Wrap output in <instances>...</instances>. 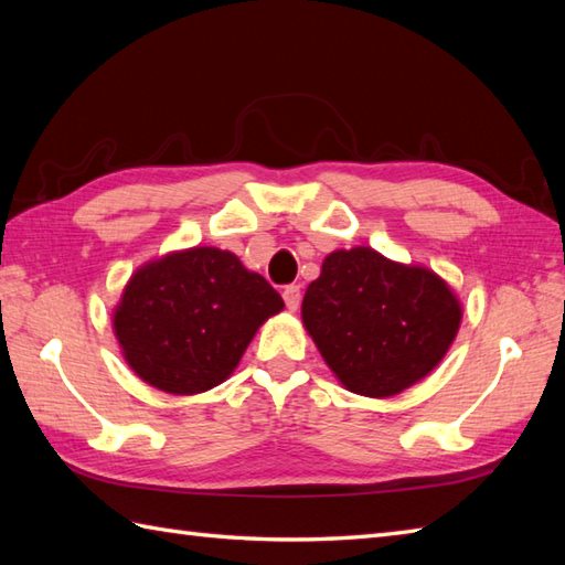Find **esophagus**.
<instances>
[{
  "mask_svg": "<svg viewBox=\"0 0 565 565\" xmlns=\"http://www.w3.org/2000/svg\"><path fill=\"white\" fill-rule=\"evenodd\" d=\"M281 296H284V303L289 310H296L298 306H301V286H296V284L286 286Z\"/></svg>",
  "mask_w": 565,
  "mask_h": 565,
  "instance_id": "esophagus-1",
  "label": "esophagus"
}]
</instances>
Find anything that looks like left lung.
<instances>
[{
	"label": "left lung",
	"instance_id": "8db88e82",
	"mask_svg": "<svg viewBox=\"0 0 565 565\" xmlns=\"http://www.w3.org/2000/svg\"><path fill=\"white\" fill-rule=\"evenodd\" d=\"M301 318L347 391L391 398L423 381L449 352L461 301L431 269L362 245L322 259Z\"/></svg>",
	"mask_w": 565,
	"mask_h": 565
}]
</instances>
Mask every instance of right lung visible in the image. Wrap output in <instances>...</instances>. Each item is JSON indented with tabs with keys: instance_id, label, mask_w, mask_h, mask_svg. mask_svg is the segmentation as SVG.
Here are the masks:
<instances>
[{
	"instance_id": "add662e5",
	"label": "right lung",
	"mask_w": 565,
	"mask_h": 565,
	"mask_svg": "<svg viewBox=\"0 0 565 565\" xmlns=\"http://www.w3.org/2000/svg\"><path fill=\"white\" fill-rule=\"evenodd\" d=\"M281 310V296L233 252L189 247L136 269L114 308V332L142 381L194 395L231 376L255 332Z\"/></svg>"
}]
</instances>
